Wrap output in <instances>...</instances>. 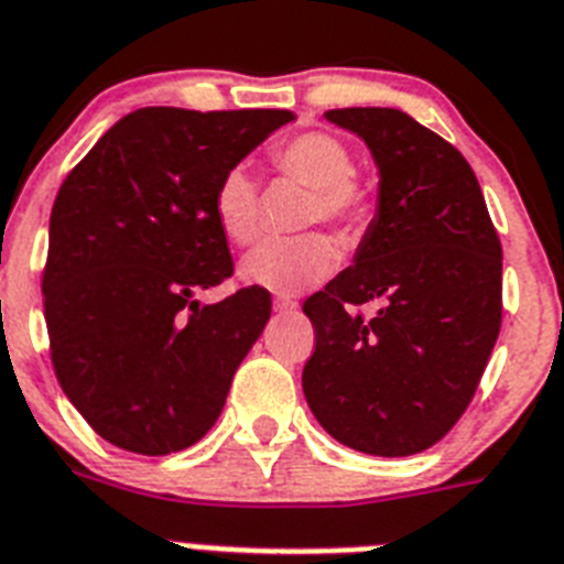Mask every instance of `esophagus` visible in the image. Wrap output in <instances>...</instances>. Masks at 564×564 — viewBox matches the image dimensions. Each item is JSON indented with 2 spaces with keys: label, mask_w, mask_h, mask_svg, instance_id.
I'll use <instances>...</instances> for the list:
<instances>
[{
  "label": "esophagus",
  "mask_w": 564,
  "mask_h": 564,
  "mask_svg": "<svg viewBox=\"0 0 564 564\" xmlns=\"http://www.w3.org/2000/svg\"><path fill=\"white\" fill-rule=\"evenodd\" d=\"M297 310V301L290 295H278L274 297V312H295Z\"/></svg>",
  "instance_id": "1"
}]
</instances>
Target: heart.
Segmentation results:
<instances>
[{
  "instance_id": "1",
  "label": "heart",
  "mask_w": 564,
  "mask_h": 564,
  "mask_svg": "<svg viewBox=\"0 0 564 564\" xmlns=\"http://www.w3.org/2000/svg\"><path fill=\"white\" fill-rule=\"evenodd\" d=\"M269 165L283 177L310 188L304 226L326 224L344 238H358L372 224L378 209L376 188L355 172L349 145L329 131H301L269 149ZM212 212L226 238L249 246L263 231L258 183L243 165H231L217 180ZM338 263L335 243L326 235H301L290 240H269L243 260V274L252 283L278 295H295L321 283Z\"/></svg>"
}]
</instances>
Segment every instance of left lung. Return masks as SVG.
Wrapping results in <instances>:
<instances>
[{"instance_id": "obj_1", "label": "left lung", "mask_w": 564, "mask_h": 564, "mask_svg": "<svg viewBox=\"0 0 564 564\" xmlns=\"http://www.w3.org/2000/svg\"><path fill=\"white\" fill-rule=\"evenodd\" d=\"M381 172L355 263L304 301V395L326 433L370 456L442 442L501 329V243L462 151L399 108H333ZM377 312L367 316L364 305Z\"/></svg>"}]
</instances>
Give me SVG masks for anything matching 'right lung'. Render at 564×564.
<instances>
[{
	"instance_id": "1",
	"label": "right lung",
	"mask_w": 564,
	"mask_h": 564,
	"mask_svg": "<svg viewBox=\"0 0 564 564\" xmlns=\"http://www.w3.org/2000/svg\"><path fill=\"white\" fill-rule=\"evenodd\" d=\"M295 113L140 108L68 172L42 269L51 364L113 447L165 456L200 442L272 315L263 286L217 304L235 274L212 212L217 180Z\"/></svg>"
}]
</instances>
